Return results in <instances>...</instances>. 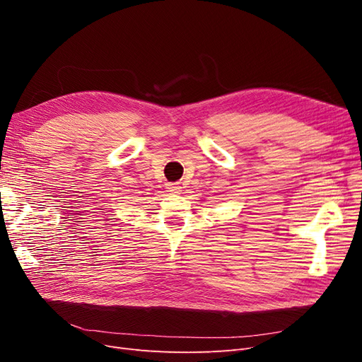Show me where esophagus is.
Masks as SVG:
<instances>
[{
  "label": "esophagus",
  "mask_w": 362,
  "mask_h": 362,
  "mask_svg": "<svg viewBox=\"0 0 362 362\" xmlns=\"http://www.w3.org/2000/svg\"><path fill=\"white\" fill-rule=\"evenodd\" d=\"M166 189H168V192H172V193H180V192H181V185L169 182V184L166 185Z\"/></svg>",
  "instance_id": "esophagus-1"
}]
</instances>
